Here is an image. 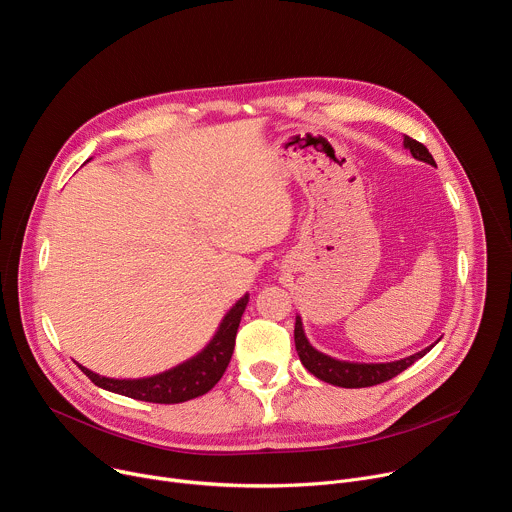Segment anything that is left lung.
<instances>
[{
  "mask_svg": "<svg viewBox=\"0 0 512 512\" xmlns=\"http://www.w3.org/2000/svg\"><path fill=\"white\" fill-rule=\"evenodd\" d=\"M403 145L405 150L411 152V156L419 162H425L429 166H435V160L431 158V154L427 152V148L423 143L411 139L409 135L403 137ZM294 338H296V350L298 356L302 360L304 367L320 381L336 385V387H344V389H360V387H373V385H381L393 377H397L399 373H403L407 367L425 356L437 342H433L431 346L405 356L401 360H393V362H348V360H338L332 358L320 350H316L310 340L306 338L304 332V324L302 318L296 316V330H294Z\"/></svg>",
  "mask_w": 512,
  "mask_h": 512,
  "instance_id": "8db88e82",
  "label": "left lung"
}]
</instances>
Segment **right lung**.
I'll list each match as a JSON object with an SVG mask.
<instances>
[{
	"label": "right lung",
	"instance_id": "obj_1",
	"mask_svg": "<svg viewBox=\"0 0 512 512\" xmlns=\"http://www.w3.org/2000/svg\"><path fill=\"white\" fill-rule=\"evenodd\" d=\"M247 304H249V294H245L227 312V316L223 318L212 340L196 356L184 360L182 364H178V367L164 371L160 375L143 377V379H109L85 369L83 364H79V369L97 387L117 395L137 399V401L166 403V405L190 401L194 397L208 393L225 375L235 350L237 330Z\"/></svg>",
	"mask_w": 512,
	"mask_h": 512
}]
</instances>
